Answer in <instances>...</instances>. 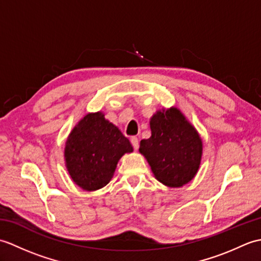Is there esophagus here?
Wrapping results in <instances>:
<instances>
[{
  "mask_svg": "<svg viewBox=\"0 0 261 261\" xmlns=\"http://www.w3.org/2000/svg\"><path fill=\"white\" fill-rule=\"evenodd\" d=\"M130 141H131V143H132V146H134V148L137 150V149L139 148V139H138L137 137H131Z\"/></svg>",
  "mask_w": 261,
  "mask_h": 261,
  "instance_id": "esophagus-1",
  "label": "esophagus"
}]
</instances>
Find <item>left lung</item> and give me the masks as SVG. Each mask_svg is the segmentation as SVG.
<instances>
[{
	"label": "left lung",
	"instance_id": "8db88e82",
	"mask_svg": "<svg viewBox=\"0 0 261 261\" xmlns=\"http://www.w3.org/2000/svg\"><path fill=\"white\" fill-rule=\"evenodd\" d=\"M151 137L140 141L139 151L164 185L180 187L190 182L201 165L203 142L177 108L157 111L150 119Z\"/></svg>",
	"mask_w": 261,
	"mask_h": 261
}]
</instances>
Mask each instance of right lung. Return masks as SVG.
Listing matches in <instances>:
<instances>
[{"label":"right lung","mask_w":261,"mask_h":261,"mask_svg":"<svg viewBox=\"0 0 261 261\" xmlns=\"http://www.w3.org/2000/svg\"><path fill=\"white\" fill-rule=\"evenodd\" d=\"M131 143L102 112L88 113L69 134L65 162L76 185L87 192L97 191L112 179L116 165Z\"/></svg>","instance_id":"1"}]
</instances>
